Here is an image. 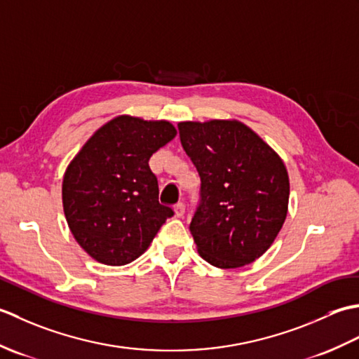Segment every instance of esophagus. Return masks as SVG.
Listing matches in <instances>:
<instances>
[{"label":"esophagus","instance_id":"34e87169","mask_svg":"<svg viewBox=\"0 0 359 359\" xmlns=\"http://www.w3.org/2000/svg\"><path fill=\"white\" fill-rule=\"evenodd\" d=\"M174 211H175V216H177V217L184 216V215H185V203L179 202V203L174 207Z\"/></svg>","mask_w":359,"mask_h":359}]
</instances>
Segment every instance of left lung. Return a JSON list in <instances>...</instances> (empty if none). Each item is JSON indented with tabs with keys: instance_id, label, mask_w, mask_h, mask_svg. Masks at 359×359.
<instances>
[{
	"instance_id": "1",
	"label": "left lung",
	"mask_w": 359,
	"mask_h": 359,
	"mask_svg": "<svg viewBox=\"0 0 359 359\" xmlns=\"http://www.w3.org/2000/svg\"><path fill=\"white\" fill-rule=\"evenodd\" d=\"M177 128L201 175V202L189 224L197 251L217 269L255 262L287 217L284 162L238 120L182 121Z\"/></svg>"
}]
</instances>
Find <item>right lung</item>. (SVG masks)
Listing matches in <instances>:
<instances>
[{
  "instance_id": "add662e5",
  "label": "right lung",
  "mask_w": 359,
  "mask_h": 359,
  "mask_svg": "<svg viewBox=\"0 0 359 359\" xmlns=\"http://www.w3.org/2000/svg\"><path fill=\"white\" fill-rule=\"evenodd\" d=\"M175 134L166 120L120 116L97 129L67 166L65 216L75 241L97 262L135 261L174 215L158 202L148 162Z\"/></svg>"
}]
</instances>
